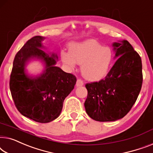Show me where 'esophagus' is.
Wrapping results in <instances>:
<instances>
[{
	"instance_id": "esophagus-1",
	"label": "esophagus",
	"mask_w": 153,
	"mask_h": 153,
	"mask_svg": "<svg viewBox=\"0 0 153 153\" xmlns=\"http://www.w3.org/2000/svg\"><path fill=\"white\" fill-rule=\"evenodd\" d=\"M84 85V82L81 79H77V82H76V87H81V86H82Z\"/></svg>"
}]
</instances>
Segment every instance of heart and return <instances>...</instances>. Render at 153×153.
Segmentation results:
<instances>
[{"mask_svg": "<svg viewBox=\"0 0 153 153\" xmlns=\"http://www.w3.org/2000/svg\"><path fill=\"white\" fill-rule=\"evenodd\" d=\"M69 52L62 51L60 57L70 70L81 64L84 77L91 81H98L107 76L114 62V53L109 46H103L95 39H87L69 44Z\"/></svg>", "mask_w": 153, "mask_h": 153, "instance_id": "b5f03b06", "label": "heart"}]
</instances>
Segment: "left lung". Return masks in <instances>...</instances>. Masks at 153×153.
Masks as SVG:
<instances>
[{
	"label": "left lung",
	"mask_w": 153,
	"mask_h": 153,
	"mask_svg": "<svg viewBox=\"0 0 153 153\" xmlns=\"http://www.w3.org/2000/svg\"><path fill=\"white\" fill-rule=\"evenodd\" d=\"M112 46L118 59L107 76L85 85L86 112L100 122L123 118L136 102L143 82L141 59L132 45L123 40L113 43Z\"/></svg>",
	"instance_id": "8db88e82"
}]
</instances>
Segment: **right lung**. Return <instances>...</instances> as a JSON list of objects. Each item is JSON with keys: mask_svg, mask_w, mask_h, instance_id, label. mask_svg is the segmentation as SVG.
<instances>
[{"mask_svg": "<svg viewBox=\"0 0 153 153\" xmlns=\"http://www.w3.org/2000/svg\"><path fill=\"white\" fill-rule=\"evenodd\" d=\"M45 37L35 36L24 44L15 56L10 89L14 104L19 112L36 122L46 123L59 117L65 98L76 83V77L55 66L56 53L44 52L42 42ZM39 60L45 66L36 76L30 75L27 63Z\"/></svg>", "mask_w": 153, "mask_h": 153, "instance_id": "right-lung-1", "label": "right lung"}]
</instances>
